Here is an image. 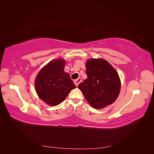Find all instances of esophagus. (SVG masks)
Returning <instances> with one entry per match:
<instances>
[{
	"instance_id": "esophagus-1",
	"label": "esophagus",
	"mask_w": 154,
	"mask_h": 154,
	"mask_svg": "<svg viewBox=\"0 0 154 154\" xmlns=\"http://www.w3.org/2000/svg\"><path fill=\"white\" fill-rule=\"evenodd\" d=\"M81 82H82V78H78L76 79V80H75L74 81V84L76 85V86L78 87V85H79V83H80Z\"/></svg>"
}]
</instances>
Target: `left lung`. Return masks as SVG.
I'll use <instances>...</instances> for the list:
<instances>
[{
    "label": "left lung",
    "instance_id": "1",
    "mask_svg": "<svg viewBox=\"0 0 154 154\" xmlns=\"http://www.w3.org/2000/svg\"><path fill=\"white\" fill-rule=\"evenodd\" d=\"M87 78L78 86L93 108L103 109L119 96L121 82L117 71L106 60L91 58L86 62Z\"/></svg>",
    "mask_w": 154,
    "mask_h": 154
}]
</instances>
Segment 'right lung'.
Segmentation results:
<instances>
[{
  "instance_id": "add662e5",
  "label": "right lung",
  "mask_w": 154,
  "mask_h": 154,
  "mask_svg": "<svg viewBox=\"0 0 154 154\" xmlns=\"http://www.w3.org/2000/svg\"><path fill=\"white\" fill-rule=\"evenodd\" d=\"M66 62L53 60L42 69L35 79L37 94L45 103L56 106L62 102L76 85L64 71Z\"/></svg>"
}]
</instances>
